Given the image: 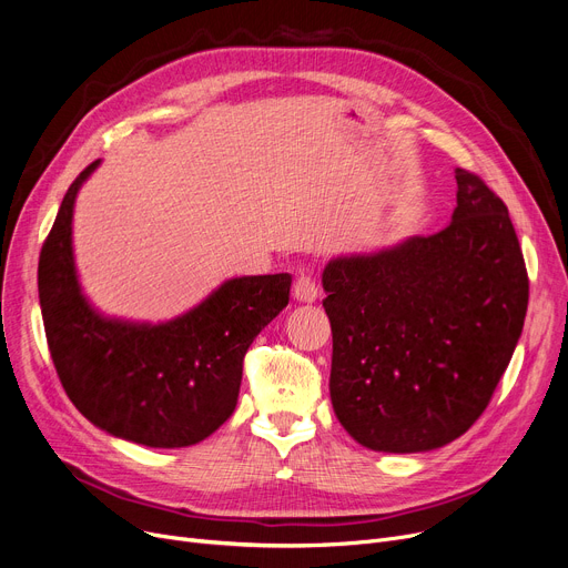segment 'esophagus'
<instances>
[{"label": "esophagus", "mask_w": 568, "mask_h": 568, "mask_svg": "<svg viewBox=\"0 0 568 568\" xmlns=\"http://www.w3.org/2000/svg\"><path fill=\"white\" fill-rule=\"evenodd\" d=\"M292 294H294L296 302L313 304V302L317 300V285H315V281H313L311 276L302 274L300 278L294 281V285H292Z\"/></svg>", "instance_id": "34e87169"}]
</instances>
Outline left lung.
Returning <instances> with one entry per match:
<instances>
[{
    "mask_svg": "<svg viewBox=\"0 0 568 568\" xmlns=\"http://www.w3.org/2000/svg\"><path fill=\"white\" fill-rule=\"evenodd\" d=\"M456 182L444 230L324 266L332 405L373 452H428L467 433L523 334L529 278L509 209L479 174L456 168Z\"/></svg>",
    "mask_w": 568,
    "mask_h": 568,
    "instance_id": "1",
    "label": "left lung"
}]
</instances>
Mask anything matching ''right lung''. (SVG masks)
Returning a JSON list of instances; mask_svg holds the SVG:
<instances>
[{
  "instance_id": "right-lung-1",
  "label": "right lung",
  "mask_w": 568,
  "mask_h": 568,
  "mask_svg": "<svg viewBox=\"0 0 568 568\" xmlns=\"http://www.w3.org/2000/svg\"><path fill=\"white\" fill-rule=\"evenodd\" d=\"M87 165L69 186L39 257V302L52 364L67 396L101 430L154 449L191 446L236 407L244 356L290 302V274L242 276L163 324L99 315L78 283L73 204Z\"/></svg>"
}]
</instances>
